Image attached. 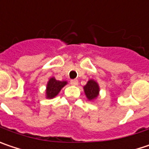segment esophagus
Returning <instances> with one entry per match:
<instances>
[{"instance_id":"1","label":"esophagus","mask_w":149,"mask_h":149,"mask_svg":"<svg viewBox=\"0 0 149 149\" xmlns=\"http://www.w3.org/2000/svg\"><path fill=\"white\" fill-rule=\"evenodd\" d=\"M71 84H72V85H77V84H78V81H77V79L71 80Z\"/></svg>"}]
</instances>
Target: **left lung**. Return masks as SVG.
<instances>
[{
	"label": "left lung",
	"instance_id": "obj_1",
	"mask_svg": "<svg viewBox=\"0 0 149 149\" xmlns=\"http://www.w3.org/2000/svg\"><path fill=\"white\" fill-rule=\"evenodd\" d=\"M83 88H84V92L87 98L89 100H93L98 97L99 92H100V88H99L98 83L95 81L89 80L86 84V86H84Z\"/></svg>",
	"mask_w": 149,
	"mask_h": 149
}]
</instances>
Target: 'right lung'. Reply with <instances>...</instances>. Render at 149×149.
<instances>
[{
	"label": "right lung",
	"mask_w": 149,
	"mask_h": 149,
	"mask_svg": "<svg viewBox=\"0 0 149 149\" xmlns=\"http://www.w3.org/2000/svg\"><path fill=\"white\" fill-rule=\"evenodd\" d=\"M66 84V82L63 81H58L56 80L54 77L50 78L49 80L48 84H47V89H46V94H47V98L52 99L55 96H56L61 91V89Z\"/></svg>",
	"instance_id": "1"
}]
</instances>
